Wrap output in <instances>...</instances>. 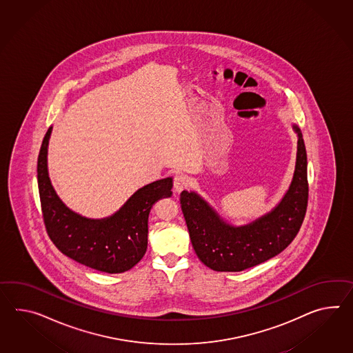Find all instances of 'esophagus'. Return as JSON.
I'll use <instances>...</instances> for the list:
<instances>
[{"label":"esophagus","mask_w":353,"mask_h":353,"mask_svg":"<svg viewBox=\"0 0 353 353\" xmlns=\"http://www.w3.org/2000/svg\"><path fill=\"white\" fill-rule=\"evenodd\" d=\"M189 185V180L185 174H176L174 179H173V190L174 192L180 194L182 190L186 189Z\"/></svg>","instance_id":"34e87169"}]
</instances>
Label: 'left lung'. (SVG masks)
I'll return each instance as SVG.
<instances>
[{"mask_svg": "<svg viewBox=\"0 0 353 353\" xmlns=\"http://www.w3.org/2000/svg\"><path fill=\"white\" fill-rule=\"evenodd\" d=\"M297 154L291 185L269 213L245 225L228 223L194 191L181 192V209L198 258L215 272H241L282 252L296 237L306 214L307 155L297 125Z\"/></svg>", "mask_w": 353, "mask_h": 353, "instance_id": "obj_1", "label": "left lung"}]
</instances>
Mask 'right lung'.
I'll use <instances>...</instances> for the list:
<instances>
[{"instance_id": "obj_1", "label": "right lung", "mask_w": 353, "mask_h": 353, "mask_svg": "<svg viewBox=\"0 0 353 353\" xmlns=\"http://www.w3.org/2000/svg\"><path fill=\"white\" fill-rule=\"evenodd\" d=\"M52 128L38 155L37 177L46 230L52 242L70 259L104 273H123L137 265L148 248V218L159 199L172 195V177L139 189L111 216L92 219L72 212L52 186L47 153Z\"/></svg>"}]
</instances>
